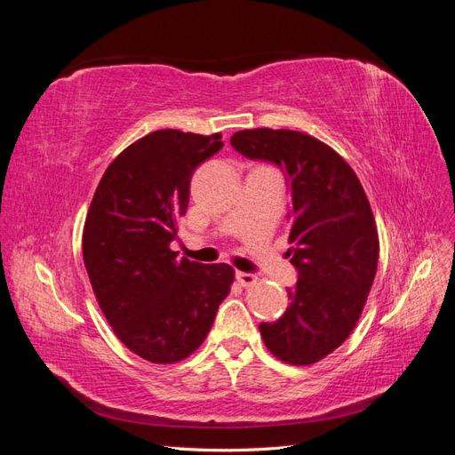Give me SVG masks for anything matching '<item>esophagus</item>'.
<instances>
[{
  "label": "esophagus",
  "mask_w": 455,
  "mask_h": 455,
  "mask_svg": "<svg viewBox=\"0 0 455 455\" xmlns=\"http://www.w3.org/2000/svg\"><path fill=\"white\" fill-rule=\"evenodd\" d=\"M235 279H237L239 284L244 286V288H249V286L256 284V281H258V277H256L254 273H246V271H235Z\"/></svg>",
  "instance_id": "34e87169"
}]
</instances>
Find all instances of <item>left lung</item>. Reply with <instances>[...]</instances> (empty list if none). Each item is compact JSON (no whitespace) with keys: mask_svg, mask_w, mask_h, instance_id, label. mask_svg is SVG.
I'll list each match as a JSON object with an SVG mask.
<instances>
[{"mask_svg":"<svg viewBox=\"0 0 455 455\" xmlns=\"http://www.w3.org/2000/svg\"><path fill=\"white\" fill-rule=\"evenodd\" d=\"M252 161L277 164L292 196L288 249L298 281L286 311L259 334L281 361L307 366L346 341L378 269L379 243L359 178L332 148L296 131L252 129L231 136Z\"/></svg>","mask_w":455,"mask_h":455,"instance_id":"left-lung-1","label":"left lung"}]
</instances>
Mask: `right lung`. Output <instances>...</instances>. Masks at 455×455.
Returning a JSON list of instances; mask_svg holds the SVG:
<instances>
[{"label":"right lung","mask_w":455,"mask_h":455,"mask_svg":"<svg viewBox=\"0 0 455 455\" xmlns=\"http://www.w3.org/2000/svg\"><path fill=\"white\" fill-rule=\"evenodd\" d=\"M222 146L220 134L149 132L112 161L89 206L84 259L94 296L117 338L149 363L194 353L233 283L228 264L171 251L191 174Z\"/></svg>","instance_id":"1"}]
</instances>
